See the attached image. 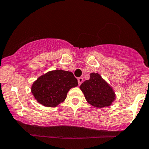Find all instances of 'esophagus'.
Listing matches in <instances>:
<instances>
[{
    "label": "esophagus",
    "mask_w": 149,
    "mask_h": 149,
    "mask_svg": "<svg viewBox=\"0 0 149 149\" xmlns=\"http://www.w3.org/2000/svg\"><path fill=\"white\" fill-rule=\"evenodd\" d=\"M83 78L82 77H80L78 78V85H79V86L83 83Z\"/></svg>",
    "instance_id": "esophagus-1"
}]
</instances>
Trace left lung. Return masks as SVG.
<instances>
[{"instance_id": "1", "label": "left lung", "mask_w": 149, "mask_h": 149, "mask_svg": "<svg viewBox=\"0 0 149 149\" xmlns=\"http://www.w3.org/2000/svg\"><path fill=\"white\" fill-rule=\"evenodd\" d=\"M91 78L80 86L88 103L96 107L109 106L115 99L113 89L98 73H92Z\"/></svg>"}]
</instances>
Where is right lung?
<instances>
[{"label": "right lung", "instance_id": "add662e5", "mask_svg": "<svg viewBox=\"0 0 149 149\" xmlns=\"http://www.w3.org/2000/svg\"><path fill=\"white\" fill-rule=\"evenodd\" d=\"M77 86L78 81L72 72L55 70L38 78L31 91L39 103L53 107L63 102L68 91Z\"/></svg>", "mask_w": 149, "mask_h": 149}]
</instances>
